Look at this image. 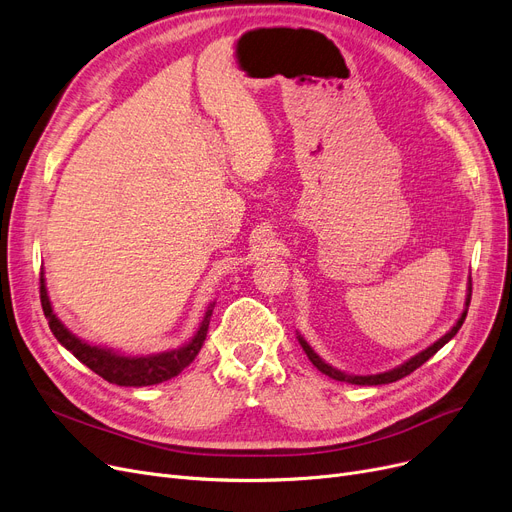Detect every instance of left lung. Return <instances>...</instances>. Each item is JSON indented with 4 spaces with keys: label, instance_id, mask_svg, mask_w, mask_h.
<instances>
[{
    "label": "left lung",
    "instance_id": "1",
    "mask_svg": "<svg viewBox=\"0 0 512 512\" xmlns=\"http://www.w3.org/2000/svg\"><path fill=\"white\" fill-rule=\"evenodd\" d=\"M469 305H471V280H469V286H466V299H464V311L460 314V318H458V322L446 332V335H443L439 341H435L431 347H427V349H422L420 353H416L414 358H410L408 362H404L402 366H397V368H393V370H387V372H381V374H366V376H360V374H345V372H341V370H337V368H332L330 364H326L320 355L309 347V343L301 337V335H297V339H299V343H301V347H303V351L307 353V358H309V362L314 364L322 374H326V376H330V379H335V381H341V383H351V385H387V383H395V381H399V379H404V376H408L410 372H414L418 366H422L425 364L429 358H433V355L446 345L448 341H452L454 337H456V332L460 330V326H462V322H464V318H466V311H469Z\"/></svg>",
    "mask_w": 512,
    "mask_h": 512
}]
</instances>
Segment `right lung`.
Listing matches in <instances>:
<instances>
[{
  "label": "right lung",
  "mask_w": 512,
  "mask_h": 512,
  "mask_svg": "<svg viewBox=\"0 0 512 512\" xmlns=\"http://www.w3.org/2000/svg\"><path fill=\"white\" fill-rule=\"evenodd\" d=\"M39 297H41L43 314H46L50 330L54 332L58 343L64 349H69L81 364H85L98 376H102L104 381L119 385V387L159 385V383L173 379V376L180 374L186 366H190L207 339V330H209L211 314L215 307V303H211L207 307L201 326H198L196 335L186 345L171 349V351H163V353H152V355H123L113 349L81 341L58 320V316L52 309L50 297H48V288H46V278H43V272L39 278Z\"/></svg>",
  "instance_id": "add662e5"
}]
</instances>
